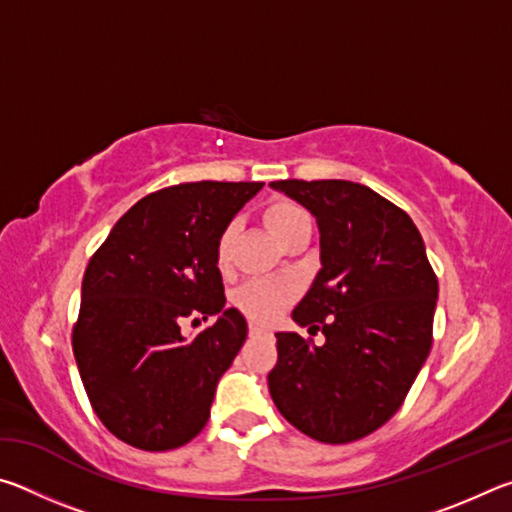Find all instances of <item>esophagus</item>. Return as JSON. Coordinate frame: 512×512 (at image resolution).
I'll list each match as a JSON object with an SVG mask.
<instances>
[{"label":"esophagus","mask_w":512,"mask_h":512,"mask_svg":"<svg viewBox=\"0 0 512 512\" xmlns=\"http://www.w3.org/2000/svg\"><path fill=\"white\" fill-rule=\"evenodd\" d=\"M259 334H266V332L259 325H250V336H259Z\"/></svg>","instance_id":"1"}]
</instances>
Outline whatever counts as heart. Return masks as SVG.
Masks as SVG:
<instances>
[{
    "label": "heart",
    "mask_w": 512,
    "mask_h": 512,
    "mask_svg": "<svg viewBox=\"0 0 512 512\" xmlns=\"http://www.w3.org/2000/svg\"><path fill=\"white\" fill-rule=\"evenodd\" d=\"M262 219L266 228L271 230V235L284 246L287 239L298 232L302 225H309V216L302 212V207L296 203L287 201V198H277L271 201L262 212ZM239 223L232 221L223 228L216 241V266L225 271L230 266L232 244H235ZM296 284L291 280H255L248 282L246 287H241L235 293L237 307L244 311L248 318H253L255 323H271V320L280 314V311L296 298Z\"/></svg>",
    "instance_id": "b5f03b06"
}]
</instances>
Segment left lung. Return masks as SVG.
I'll use <instances>...</instances> for the list:
<instances>
[{
	"instance_id": "8db88e82",
	"label": "left lung",
	"mask_w": 512,
	"mask_h": 512,
	"mask_svg": "<svg viewBox=\"0 0 512 512\" xmlns=\"http://www.w3.org/2000/svg\"><path fill=\"white\" fill-rule=\"evenodd\" d=\"M316 216L320 271L291 318L325 343L277 332L268 391L309 438L352 443L388 422L429 357L438 277L411 216L350 180H277Z\"/></svg>"
}]
</instances>
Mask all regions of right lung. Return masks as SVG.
I'll list each match as a JSON object with an SVG mask.
<instances>
[{
    "label": "right lung",
    "mask_w": 512,
    "mask_h": 512,
    "mask_svg": "<svg viewBox=\"0 0 512 512\" xmlns=\"http://www.w3.org/2000/svg\"><path fill=\"white\" fill-rule=\"evenodd\" d=\"M264 183H183L144 196L83 275L72 348L85 393L119 440L146 452L189 443L248 336L225 309L216 241ZM217 323L187 342L185 317Z\"/></svg>",
    "instance_id": "obj_1"
}]
</instances>
